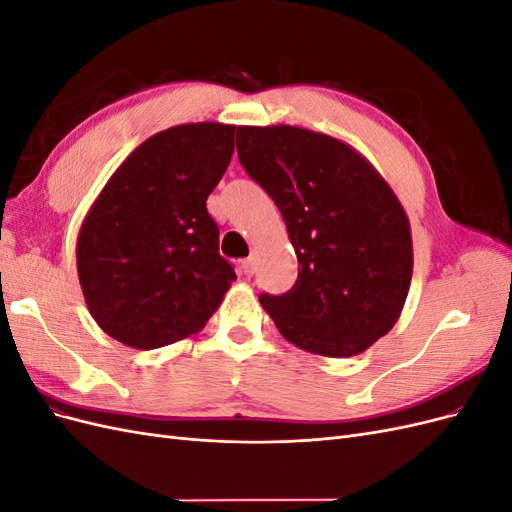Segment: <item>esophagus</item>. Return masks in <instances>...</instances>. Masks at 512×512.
<instances>
[{
	"instance_id": "1",
	"label": "esophagus",
	"mask_w": 512,
	"mask_h": 512,
	"mask_svg": "<svg viewBox=\"0 0 512 512\" xmlns=\"http://www.w3.org/2000/svg\"><path fill=\"white\" fill-rule=\"evenodd\" d=\"M241 269H243L245 275H254V271H256V256H254V254L247 256V258L241 262Z\"/></svg>"
}]
</instances>
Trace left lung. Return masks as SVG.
Here are the masks:
<instances>
[{
    "mask_svg": "<svg viewBox=\"0 0 512 512\" xmlns=\"http://www.w3.org/2000/svg\"><path fill=\"white\" fill-rule=\"evenodd\" d=\"M239 162L288 228L299 277L260 294L280 333L307 352L354 356L393 329L412 280L410 224L359 153L292 126L239 128Z\"/></svg>",
    "mask_w": 512,
    "mask_h": 512,
    "instance_id": "8db88e82",
    "label": "left lung"
}]
</instances>
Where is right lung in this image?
Here are the masks:
<instances>
[{
    "label": "right lung",
    "instance_id": "obj_1",
    "mask_svg": "<svg viewBox=\"0 0 512 512\" xmlns=\"http://www.w3.org/2000/svg\"><path fill=\"white\" fill-rule=\"evenodd\" d=\"M235 132L185 123L147 138L87 213L76 269L91 316L117 342L141 350L179 342L205 327L237 280L207 211Z\"/></svg>",
    "mask_w": 512,
    "mask_h": 512
}]
</instances>
